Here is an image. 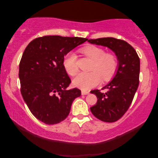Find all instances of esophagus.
<instances>
[{"label":"esophagus","instance_id":"esophagus-1","mask_svg":"<svg viewBox=\"0 0 158 158\" xmlns=\"http://www.w3.org/2000/svg\"><path fill=\"white\" fill-rule=\"evenodd\" d=\"M81 94H82V95H88V94H89V92L86 91V90H82Z\"/></svg>","mask_w":158,"mask_h":158}]
</instances>
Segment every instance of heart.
I'll return each mask as SVG.
<instances>
[{"instance_id":"b5f03b06","label":"heart","mask_w":158,"mask_h":158,"mask_svg":"<svg viewBox=\"0 0 158 158\" xmlns=\"http://www.w3.org/2000/svg\"><path fill=\"white\" fill-rule=\"evenodd\" d=\"M83 53L94 61L90 73H80L74 79L75 86L83 90H89L101 83L111 80L117 70L118 60L113 54L106 53L104 49L96 46H90L82 49ZM63 65L66 72L70 75H75L77 72V57L70 52L64 57Z\"/></svg>"}]
</instances>
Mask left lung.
Instances as JSON below:
<instances>
[{"mask_svg":"<svg viewBox=\"0 0 158 158\" xmlns=\"http://www.w3.org/2000/svg\"><path fill=\"white\" fill-rule=\"evenodd\" d=\"M90 44L106 47L115 53L118 68L111 81L103 88L106 91L91 90L96 96L92 114L105 122H114L122 117L131 105L139 85L140 61L135 49L124 40L113 37L88 40Z\"/></svg>","mask_w":158,"mask_h":158,"instance_id":"8db88e82","label":"left lung"}]
</instances>
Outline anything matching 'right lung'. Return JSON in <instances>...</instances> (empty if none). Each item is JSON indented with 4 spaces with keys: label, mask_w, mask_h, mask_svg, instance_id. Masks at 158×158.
Instances as JSON below:
<instances>
[{
    "label": "right lung",
    "mask_w": 158,
    "mask_h": 158,
    "mask_svg": "<svg viewBox=\"0 0 158 158\" xmlns=\"http://www.w3.org/2000/svg\"><path fill=\"white\" fill-rule=\"evenodd\" d=\"M88 39L44 36L28 44L19 64L21 93L35 117L46 124H58L70 113L77 88H67L71 83L63 65L69 52Z\"/></svg>",
    "instance_id": "1"
}]
</instances>
